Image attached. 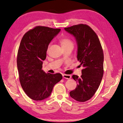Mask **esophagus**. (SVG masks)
<instances>
[{"label":"esophagus","mask_w":123,"mask_h":123,"mask_svg":"<svg viewBox=\"0 0 123 123\" xmlns=\"http://www.w3.org/2000/svg\"><path fill=\"white\" fill-rule=\"evenodd\" d=\"M62 76H63V78L66 79H70V78H71V75H70L63 74H62Z\"/></svg>","instance_id":"esophagus-1"}]
</instances>
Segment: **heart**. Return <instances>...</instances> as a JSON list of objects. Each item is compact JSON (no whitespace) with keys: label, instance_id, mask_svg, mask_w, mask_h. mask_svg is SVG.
<instances>
[{"label":"heart","instance_id":"b5f03b06","mask_svg":"<svg viewBox=\"0 0 123 123\" xmlns=\"http://www.w3.org/2000/svg\"><path fill=\"white\" fill-rule=\"evenodd\" d=\"M60 43H61V46L63 48H66L68 47H74V42L71 39L68 38V37H64L62 38L60 40ZM50 45H49V47Z\"/></svg>","mask_w":123,"mask_h":123}]
</instances>
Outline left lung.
<instances>
[{
    "mask_svg": "<svg viewBox=\"0 0 123 123\" xmlns=\"http://www.w3.org/2000/svg\"><path fill=\"white\" fill-rule=\"evenodd\" d=\"M64 30L75 38L78 44L77 59L84 67L80 78L75 75L72 76L78 84L69 94L76 101H86L94 95L103 78V48L96 33L86 24L75 25Z\"/></svg>",
    "mask_w": 123,
    "mask_h": 123,
    "instance_id": "left-lung-1",
    "label": "left lung"
}]
</instances>
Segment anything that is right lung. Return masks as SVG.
<instances>
[{"instance_id": "right-lung-1", "label": "right lung", "mask_w": 123, "mask_h": 123, "mask_svg": "<svg viewBox=\"0 0 123 123\" xmlns=\"http://www.w3.org/2000/svg\"><path fill=\"white\" fill-rule=\"evenodd\" d=\"M61 29L37 26L24 35L18 49L17 63L20 85L34 100L45 99L51 94L61 74L45 73L42 70L49 44Z\"/></svg>"}]
</instances>
